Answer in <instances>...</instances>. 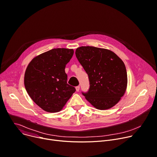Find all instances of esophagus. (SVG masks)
I'll use <instances>...</instances> for the list:
<instances>
[{
    "mask_svg": "<svg viewBox=\"0 0 157 157\" xmlns=\"http://www.w3.org/2000/svg\"><path fill=\"white\" fill-rule=\"evenodd\" d=\"M75 89H76V90H77V92H78L79 90H80V86H77V87H75Z\"/></svg>",
    "mask_w": 157,
    "mask_h": 157,
    "instance_id": "34e87169",
    "label": "esophagus"
}]
</instances>
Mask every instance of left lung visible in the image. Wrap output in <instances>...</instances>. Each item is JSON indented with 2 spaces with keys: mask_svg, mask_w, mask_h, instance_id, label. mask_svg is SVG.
<instances>
[{
  "mask_svg": "<svg viewBox=\"0 0 157 157\" xmlns=\"http://www.w3.org/2000/svg\"><path fill=\"white\" fill-rule=\"evenodd\" d=\"M76 57L89 76L90 88L82 94L96 109H109L124 95L128 83L123 60L109 50L94 46L76 49Z\"/></svg>",
  "mask_w": 157,
  "mask_h": 157,
  "instance_id": "8db88e82",
  "label": "left lung"
}]
</instances>
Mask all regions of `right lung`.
Here are the masks:
<instances>
[{
  "instance_id": "1",
  "label": "right lung",
  "mask_w": 157,
  "mask_h": 157,
  "mask_svg": "<svg viewBox=\"0 0 157 157\" xmlns=\"http://www.w3.org/2000/svg\"><path fill=\"white\" fill-rule=\"evenodd\" d=\"M73 49L54 48L34 57L25 74V86L31 99L48 113L61 111L74 87L67 83L65 68L74 55Z\"/></svg>"
}]
</instances>
